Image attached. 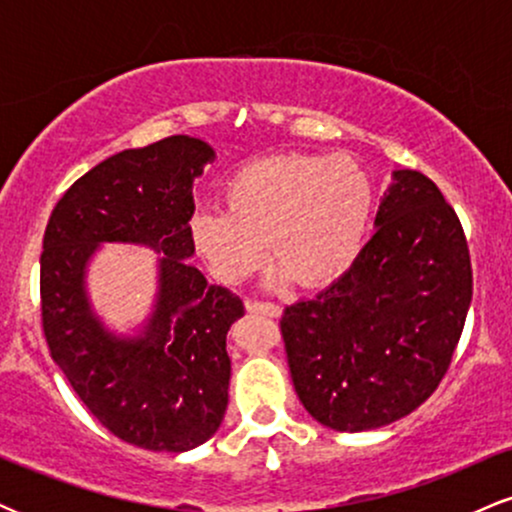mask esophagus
Returning <instances> with one entry per match:
<instances>
[{"label": "esophagus", "mask_w": 512, "mask_h": 512, "mask_svg": "<svg viewBox=\"0 0 512 512\" xmlns=\"http://www.w3.org/2000/svg\"><path fill=\"white\" fill-rule=\"evenodd\" d=\"M248 313H257V315H267V317H279L281 308L274 303H264V301H248L245 303Z\"/></svg>", "instance_id": "obj_1"}]
</instances>
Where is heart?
<instances>
[{"mask_svg": "<svg viewBox=\"0 0 512 512\" xmlns=\"http://www.w3.org/2000/svg\"><path fill=\"white\" fill-rule=\"evenodd\" d=\"M226 211L197 209L190 238L214 276L226 284L248 279L267 260L274 279L322 286L339 279L373 226V178L351 158L289 154L252 161L223 190Z\"/></svg>", "mask_w": 512, "mask_h": 512, "instance_id": "b5f03b06", "label": "heart"}]
</instances>
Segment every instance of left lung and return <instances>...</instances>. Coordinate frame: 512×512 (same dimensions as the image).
<instances>
[{"label": "left lung", "mask_w": 512, "mask_h": 512, "mask_svg": "<svg viewBox=\"0 0 512 512\" xmlns=\"http://www.w3.org/2000/svg\"><path fill=\"white\" fill-rule=\"evenodd\" d=\"M472 303L455 209L419 170H395L375 236L334 284L281 317L305 411L342 433L402 419L433 395Z\"/></svg>", "instance_id": "1"}]
</instances>
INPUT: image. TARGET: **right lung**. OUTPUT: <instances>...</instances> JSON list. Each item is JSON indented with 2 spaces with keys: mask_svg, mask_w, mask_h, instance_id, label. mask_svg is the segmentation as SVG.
<instances>
[{
  "mask_svg": "<svg viewBox=\"0 0 512 512\" xmlns=\"http://www.w3.org/2000/svg\"><path fill=\"white\" fill-rule=\"evenodd\" d=\"M214 158L187 134L105 158L64 192L43 238L40 301L52 361L113 436L144 450L207 443L228 407L226 334L245 308L187 262L195 255L192 185ZM108 242L159 255L155 305L134 333L110 331L87 296V267Z\"/></svg>",
  "mask_w": 512,
  "mask_h": 512,
  "instance_id": "add662e5",
  "label": "right lung"
}]
</instances>
